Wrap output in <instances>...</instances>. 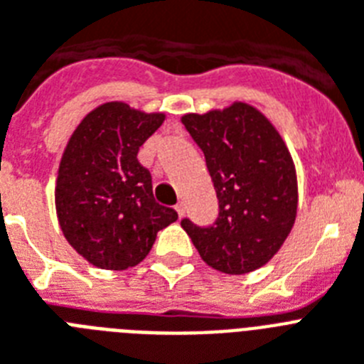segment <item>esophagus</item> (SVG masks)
<instances>
[{"label":"esophagus","instance_id":"1","mask_svg":"<svg viewBox=\"0 0 364 364\" xmlns=\"http://www.w3.org/2000/svg\"><path fill=\"white\" fill-rule=\"evenodd\" d=\"M176 214H178V218L180 219H182V218H184V212H186V208H184V204H182V203H180V204H176Z\"/></svg>","mask_w":364,"mask_h":364}]
</instances>
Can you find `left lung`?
I'll use <instances>...</instances> for the list:
<instances>
[{"instance_id":"1","label":"left lung","mask_w":364,"mask_h":364,"mask_svg":"<svg viewBox=\"0 0 364 364\" xmlns=\"http://www.w3.org/2000/svg\"><path fill=\"white\" fill-rule=\"evenodd\" d=\"M182 124L206 158L219 200L212 227L182 221L204 262L230 275L268 264L297 215V175L283 135L247 102L186 113Z\"/></svg>"}]
</instances>
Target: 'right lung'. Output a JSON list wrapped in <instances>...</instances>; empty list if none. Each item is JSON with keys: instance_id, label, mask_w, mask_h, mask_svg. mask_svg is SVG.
Returning <instances> with one entry per match:
<instances>
[{"instance_id": "1", "label": "right lung", "mask_w": 364, "mask_h": 364, "mask_svg": "<svg viewBox=\"0 0 364 364\" xmlns=\"http://www.w3.org/2000/svg\"><path fill=\"white\" fill-rule=\"evenodd\" d=\"M165 113L106 102L89 111L63 150L55 180L59 227L76 253L100 269H128L150 253L158 230L178 219L152 195L139 146Z\"/></svg>"}]
</instances>
